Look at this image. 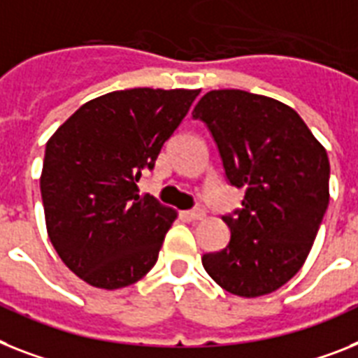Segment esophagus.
<instances>
[{
  "label": "esophagus",
  "instance_id": "1",
  "mask_svg": "<svg viewBox=\"0 0 358 358\" xmlns=\"http://www.w3.org/2000/svg\"><path fill=\"white\" fill-rule=\"evenodd\" d=\"M205 210H201V208H196V210H188L186 212V217L188 220H194V221H199V220H205Z\"/></svg>",
  "mask_w": 358,
  "mask_h": 358
}]
</instances>
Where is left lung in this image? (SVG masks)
I'll return each mask as SVG.
<instances>
[{
    "instance_id": "obj_1",
    "label": "left lung",
    "mask_w": 358,
    "mask_h": 358,
    "mask_svg": "<svg viewBox=\"0 0 358 358\" xmlns=\"http://www.w3.org/2000/svg\"><path fill=\"white\" fill-rule=\"evenodd\" d=\"M214 135L241 210L223 215L230 241L201 262L221 289L264 296L306 264L329 205V159L287 104L241 90H214L194 108Z\"/></svg>"
}]
</instances>
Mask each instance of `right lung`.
Returning a JSON list of instances; mask_svg holds the SVG:
<instances>
[{
  "label": "right lung",
  "instance_id": "right-lung-1",
  "mask_svg": "<svg viewBox=\"0 0 358 358\" xmlns=\"http://www.w3.org/2000/svg\"><path fill=\"white\" fill-rule=\"evenodd\" d=\"M199 90L113 91L80 106L47 141L40 176L47 236L85 283L122 289L159 258L177 212L137 182Z\"/></svg>",
  "mask_w": 358,
  "mask_h": 358
}]
</instances>
